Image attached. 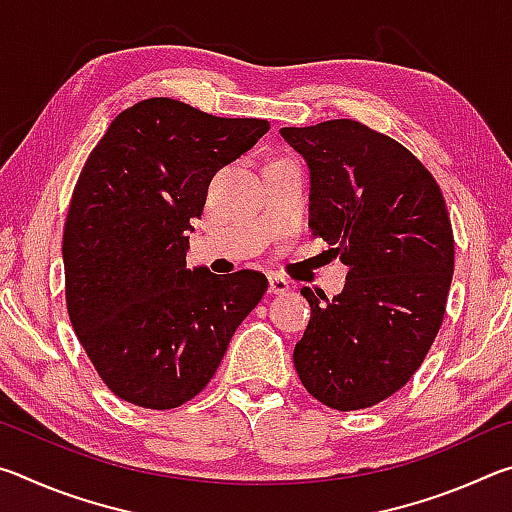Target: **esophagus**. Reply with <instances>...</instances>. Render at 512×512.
<instances>
[{
  "instance_id": "esophagus-1",
  "label": "esophagus",
  "mask_w": 512,
  "mask_h": 512,
  "mask_svg": "<svg viewBox=\"0 0 512 512\" xmlns=\"http://www.w3.org/2000/svg\"><path fill=\"white\" fill-rule=\"evenodd\" d=\"M268 291L273 293V296H284V293L291 291V282L284 280L282 275H268Z\"/></svg>"
}]
</instances>
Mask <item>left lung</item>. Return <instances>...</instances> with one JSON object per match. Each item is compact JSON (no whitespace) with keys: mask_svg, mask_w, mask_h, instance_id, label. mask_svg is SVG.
Returning a JSON list of instances; mask_svg holds the SVG:
<instances>
[{"mask_svg":"<svg viewBox=\"0 0 512 512\" xmlns=\"http://www.w3.org/2000/svg\"><path fill=\"white\" fill-rule=\"evenodd\" d=\"M280 135L307 162L309 228L348 266L332 300L302 287L311 318L293 363L329 409H366L413 377L443 323L454 275L443 194L402 144L354 119Z\"/></svg>","mask_w":512,"mask_h":512,"instance_id":"left-lung-1","label":"left lung"}]
</instances>
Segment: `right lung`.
<instances>
[{
    "instance_id": "obj_1",
    "label": "right lung",
    "mask_w": 512,
    "mask_h": 512,
    "mask_svg": "<svg viewBox=\"0 0 512 512\" xmlns=\"http://www.w3.org/2000/svg\"><path fill=\"white\" fill-rule=\"evenodd\" d=\"M268 128L146 99L119 112L85 162L63 235L67 311L121 400L158 411L192 400L266 293L257 271H192L187 250L214 173Z\"/></svg>"
}]
</instances>
